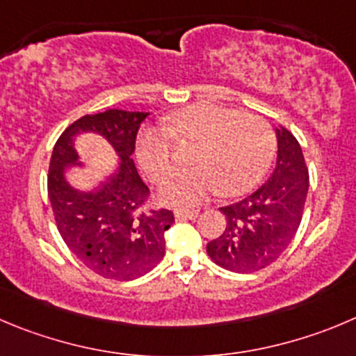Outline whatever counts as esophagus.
I'll list each match as a JSON object with an SVG mask.
<instances>
[{
  "label": "esophagus",
  "instance_id": "obj_1",
  "mask_svg": "<svg viewBox=\"0 0 356 356\" xmlns=\"http://www.w3.org/2000/svg\"><path fill=\"white\" fill-rule=\"evenodd\" d=\"M176 220H194L199 216V211L197 209H194V211H184V209H178V211L175 213Z\"/></svg>",
  "mask_w": 356,
  "mask_h": 356
}]
</instances>
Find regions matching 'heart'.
<instances>
[{"label": "heart", "mask_w": 356, "mask_h": 356, "mask_svg": "<svg viewBox=\"0 0 356 356\" xmlns=\"http://www.w3.org/2000/svg\"><path fill=\"white\" fill-rule=\"evenodd\" d=\"M164 131H141L136 157L150 180H162L171 169V141L197 143L191 162L195 168L175 171L159 185L157 199L171 208H194L209 194L238 195L264 176L274 155V133L257 115L199 103L164 118Z\"/></svg>", "instance_id": "1"}]
</instances>
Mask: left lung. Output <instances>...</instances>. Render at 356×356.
Returning <instances> with one entry per match:
<instances>
[{
  "label": "left lung",
  "mask_w": 356,
  "mask_h": 356,
  "mask_svg": "<svg viewBox=\"0 0 356 356\" xmlns=\"http://www.w3.org/2000/svg\"><path fill=\"white\" fill-rule=\"evenodd\" d=\"M277 159L273 175L248 197L220 208L227 216L222 236L206 252L216 266L232 273H253L273 264L292 243L300 225L309 172L299 141L276 127Z\"/></svg>",
  "instance_id": "8db88e82"
}]
</instances>
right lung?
Instances as JSON below:
<instances>
[{
    "mask_svg": "<svg viewBox=\"0 0 356 356\" xmlns=\"http://www.w3.org/2000/svg\"><path fill=\"white\" fill-rule=\"evenodd\" d=\"M147 111L106 110L86 115L67 127L54 147L49 168V199L57 229L73 255L110 280L129 282L154 269L165 253L164 232L175 222L169 209H147L148 187L136 171V134ZM83 132L104 137L119 157V168L97 188L80 191L65 178L79 167L74 138Z\"/></svg>",
    "mask_w": 356,
    "mask_h": 356,
    "instance_id": "1",
    "label": "right lung"
}]
</instances>
